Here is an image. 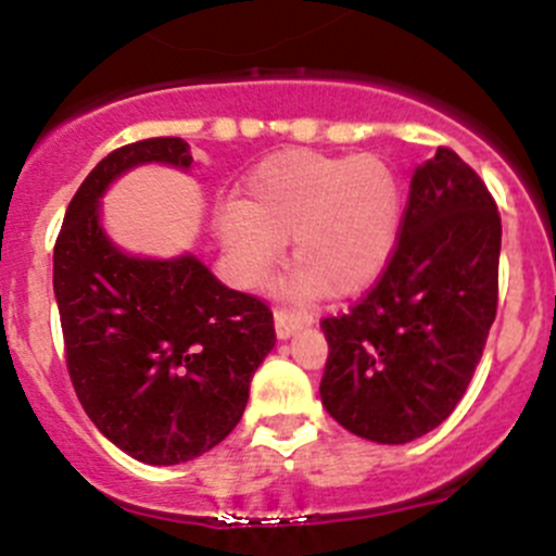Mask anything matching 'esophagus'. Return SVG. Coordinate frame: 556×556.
<instances>
[{
    "label": "esophagus",
    "instance_id": "obj_1",
    "mask_svg": "<svg viewBox=\"0 0 556 556\" xmlns=\"http://www.w3.org/2000/svg\"><path fill=\"white\" fill-rule=\"evenodd\" d=\"M312 323H314V317H308V314L285 312V308L274 312V330H277L279 341H288V338L295 336L301 327H308Z\"/></svg>",
    "mask_w": 556,
    "mask_h": 556
}]
</instances>
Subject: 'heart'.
Wrapping results in <instances>:
<instances>
[{
  "label": "heart",
  "instance_id": "obj_1",
  "mask_svg": "<svg viewBox=\"0 0 556 556\" xmlns=\"http://www.w3.org/2000/svg\"><path fill=\"white\" fill-rule=\"evenodd\" d=\"M400 224V180L381 156L285 151L250 175L244 202L220 213L218 237L244 288H261L293 239L301 271L290 293L349 295L383 271Z\"/></svg>",
  "mask_w": 556,
  "mask_h": 556
}]
</instances>
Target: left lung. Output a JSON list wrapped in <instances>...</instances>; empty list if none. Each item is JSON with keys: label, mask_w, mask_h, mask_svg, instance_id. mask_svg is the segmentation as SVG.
Wrapping results in <instances>:
<instances>
[{"label": "left lung", "mask_w": 556, "mask_h": 556, "mask_svg": "<svg viewBox=\"0 0 556 556\" xmlns=\"http://www.w3.org/2000/svg\"><path fill=\"white\" fill-rule=\"evenodd\" d=\"M501 215L455 151L437 149L410 180L400 242L381 282L323 319L325 410L362 440L405 445L464 396L498 306Z\"/></svg>", "instance_id": "8db88e82"}]
</instances>
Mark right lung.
Listing matches in <instances>:
<instances>
[{
	"label": "right lung",
	"mask_w": 556,
	"mask_h": 556,
	"mask_svg": "<svg viewBox=\"0 0 556 556\" xmlns=\"http://www.w3.org/2000/svg\"><path fill=\"white\" fill-rule=\"evenodd\" d=\"M184 138L111 151L68 202L52 253L68 376L109 442L149 466H175L231 434L250 381L277 343L258 298L226 288L194 253L146 258L103 229L101 200L143 165L191 170Z\"/></svg>",
	"instance_id": "obj_1"
}]
</instances>
